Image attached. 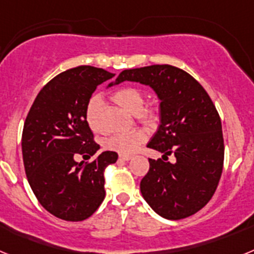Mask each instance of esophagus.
I'll list each match as a JSON object with an SVG mask.
<instances>
[{
    "mask_svg": "<svg viewBox=\"0 0 254 254\" xmlns=\"http://www.w3.org/2000/svg\"><path fill=\"white\" fill-rule=\"evenodd\" d=\"M120 159H121V160L128 161V160H131L132 156H131V155H120Z\"/></svg>",
    "mask_w": 254,
    "mask_h": 254,
    "instance_id": "obj_1",
    "label": "esophagus"
}]
</instances>
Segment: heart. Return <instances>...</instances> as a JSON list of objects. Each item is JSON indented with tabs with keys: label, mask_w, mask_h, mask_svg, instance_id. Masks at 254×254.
<instances>
[{
	"label": "heart",
	"mask_w": 254,
	"mask_h": 254,
	"mask_svg": "<svg viewBox=\"0 0 254 254\" xmlns=\"http://www.w3.org/2000/svg\"><path fill=\"white\" fill-rule=\"evenodd\" d=\"M112 100L126 111L136 114L137 120L145 125H154L158 121V112L151 107H145V94L134 86H121L112 93ZM85 118L91 131L102 132V100L93 96L86 104ZM147 134L143 129H133L123 133H116L104 141V147L121 155H131L145 142Z\"/></svg>",
	"instance_id": "heart-1"
}]
</instances>
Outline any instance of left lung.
<instances>
[{"instance_id":"8db88e82","label":"left lung","mask_w":254,"mask_h":254,"mask_svg":"<svg viewBox=\"0 0 254 254\" xmlns=\"http://www.w3.org/2000/svg\"><path fill=\"white\" fill-rule=\"evenodd\" d=\"M150 85L160 98L161 125L147 147L176 158V163L149 159L141 193L152 210L169 220L196 214L212 198L224 167L221 120L203 86L170 64L125 69L116 84Z\"/></svg>"}]
</instances>
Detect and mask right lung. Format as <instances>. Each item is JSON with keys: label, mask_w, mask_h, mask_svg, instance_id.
<instances>
[{"label": "right lung", "mask_w": 254, "mask_h": 254, "mask_svg": "<svg viewBox=\"0 0 254 254\" xmlns=\"http://www.w3.org/2000/svg\"><path fill=\"white\" fill-rule=\"evenodd\" d=\"M113 73L93 66L67 69L38 93L22 129V160L26 178L39 203L66 221L90 217L105 197V168L118 159L116 151L99 150L87 126L85 109L98 85Z\"/></svg>", "instance_id": "right-lung-1"}]
</instances>
